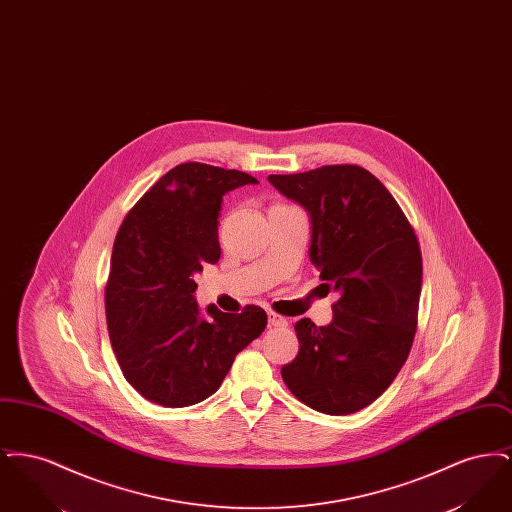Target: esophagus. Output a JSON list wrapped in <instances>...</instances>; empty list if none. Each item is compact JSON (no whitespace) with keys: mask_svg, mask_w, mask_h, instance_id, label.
Here are the masks:
<instances>
[{"mask_svg":"<svg viewBox=\"0 0 512 512\" xmlns=\"http://www.w3.org/2000/svg\"><path fill=\"white\" fill-rule=\"evenodd\" d=\"M268 324H270L272 328H286V326H288V320L270 311V313H268Z\"/></svg>","mask_w":512,"mask_h":512,"instance_id":"esophagus-1","label":"esophagus"}]
</instances>
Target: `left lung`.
Returning <instances> with one entry per match:
<instances>
[{"label": "left lung", "mask_w": 512, "mask_h": 512, "mask_svg": "<svg viewBox=\"0 0 512 512\" xmlns=\"http://www.w3.org/2000/svg\"><path fill=\"white\" fill-rule=\"evenodd\" d=\"M268 182L309 213L311 263L322 286L338 292L328 326L295 322L299 353L282 378L318 413H357L390 388L413 345L422 290L413 226L357 165L270 174Z\"/></svg>", "instance_id": "8db88e82"}]
</instances>
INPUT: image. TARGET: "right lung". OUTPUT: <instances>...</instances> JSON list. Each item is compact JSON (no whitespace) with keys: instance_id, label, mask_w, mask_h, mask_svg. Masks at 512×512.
Segmentation results:
<instances>
[{"instance_id":"1","label":"right lung","mask_w":512,"mask_h":512,"mask_svg":"<svg viewBox=\"0 0 512 512\" xmlns=\"http://www.w3.org/2000/svg\"><path fill=\"white\" fill-rule=\"evenodd\" d=\"M257 180L182 163L161 176L117 232L105 288L109 338L128 384L163 407H190L219 390L236 355L267 328L247 305L201 315L195 274L220 259L222 195Z\"/></svg>"}]
</instances>
